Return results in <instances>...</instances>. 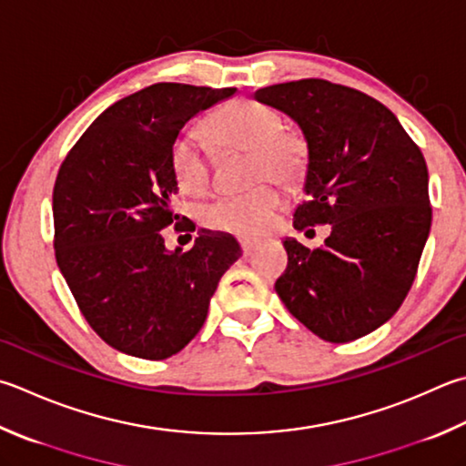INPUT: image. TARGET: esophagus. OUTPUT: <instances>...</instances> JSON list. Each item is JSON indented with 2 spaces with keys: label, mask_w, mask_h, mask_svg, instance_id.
I'll use <instances>...</instances> for the list:
<instances>
[{
  "label": "esophagus",
  "mask_w": 466,
  "mask_h": 466,
  "mask_svg": "<svg viewBox=\"0 0 466 466\" xmlns=\"http://www.w3.org/2000/svg\"><path fill=\"white\" fill-rule=\"evenodd\" d=\"M258 241H249V239H241V249H243V256H251L253 251L258 249Z\"/></svg>",
  "instance_id": "obj_1"
}]
</instances>
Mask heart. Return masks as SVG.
Masks as SVG:
<instances>
[{
    "label": "heart",
    "instance_id": "b5f03b06",
    "mask_svg": "<svg viewBox=\"0 0 466 466\" xmlns=\"http://www.w3.org/2000/svg\"><path fill=\"white\" fill-rule=\"evenodd\" d=\"M207 129L221 150L253 156V177L292 184L302 177L306 144L294 131H284L282 116L269 105L241 99L208 119ZM170 166L178 187L188 195L203 192L210 178V157L195 131H180L170 147ZM282 207L279 192L261 184L241 195H227L203 208V221L217 231L239 237L266 233Z\"/></svg>",
    "mask_w": 466,
    "mask_h": 466
}]
</instances>
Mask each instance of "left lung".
<instances>
[{"instance_id":"left-lung-1","label":"left lung","mask_w":466,"mask_h":466,"mask_svg":"<svg viewBox=\"0 0 466 466\" xmlns=\"http://www.w3.org/2000/svg\"><path fill=\"white\" fill-rule=\"evenodd\" d=\"M300 127L306 200L294 227L330 225L324 248L288 237L276 282L289 314L316 337L349 342L388 322L408 296L432 223L428 168L393 113L322 78L253 93Z\"/></svg>"}]
</instances>
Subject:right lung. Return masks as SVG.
Instances as JSON below:
<instances>
[{
  "label": "right lung",
  "mask_w": 466,
  "mask_h": 466,
  "mask_svg": "<svg viewBox=\"0 0 466 466\" xmlns=\"http://www.w3.org/2000/svg\"><path fill=\"white\" fill-rule=\"evenodd\" d=\"M237 89L157 83L96 117L75 144L52 195L60 274L107 345L139 359L177 355L205 324L218 279L241 258L233 235L198 231L168 249L180 221L170 147L200 111Z\"/></svg>",
  "instance_id": "1"
}]
</instances>
